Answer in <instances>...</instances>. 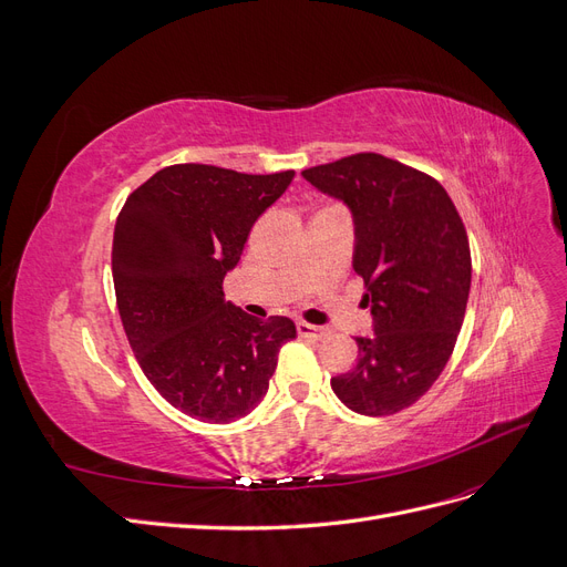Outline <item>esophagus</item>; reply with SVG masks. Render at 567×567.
Returning <instances> with one entry per match:
<instances>
[{
	"mask_svg": "<svg viewBox=\"0 0 567 567\" xmlns=\"http://www.w3.org/2000/svg\"><path fill=\"white\" fill-rule=\"evenodd\" d=\"M298 333L302 336V338H315V340H319V338H323L326 331L323 326H315V323H307V321H298Z\"/></svg>",
	"mask_w": 567,
	"mask_h": 567,
	"instance_id": "1",
	"label": "esophagus"
}]
</instances>
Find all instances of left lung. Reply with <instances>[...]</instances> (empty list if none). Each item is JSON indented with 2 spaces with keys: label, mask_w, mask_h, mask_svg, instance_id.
Instances as JSON below:
<instances>
[{
  "label": "left lung",
  "mask_w": 567,
  "mask_h": 567,
  "mask_svg": "<svg viewBox=\"0 0 567 567\" xmlns=\"http://www.w3.org/2000/svg\"><path fill=\"white\" fill-rule=\"evenodd\" d=\"M317 192L352 213V267L364 279L373 336L357 338L338 400L362 416L414 404L447 367L471 293V248L442 184L381 153L302 169Z\"/></svg>",
  "instance_id": "obj_1"
}]
</instances>
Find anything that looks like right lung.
I'll return each mask as SVG.
<instances>
[{"instance_id":"add662e5","label":"right lung","mask_w":567,"mask_h":567,"mask_svg":"<svg viewBox=\"0 0 567 567\" xmlns=\"http://www.w3.org/2000/svg\"><path fill=\"white\" fill-rule=\"evenodd\" d=\"M296 173L244 175L169 165L130 194L113 231V284L132 352L151 385L205 423L244 419L262 402L277 354L296 338L225 300L227 271Z\"/></svg>"}]
</instances>
